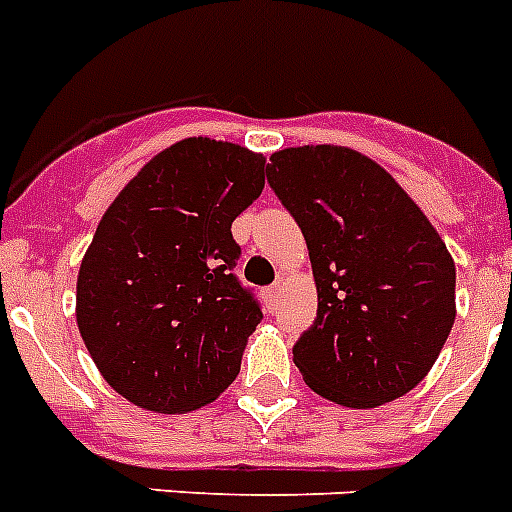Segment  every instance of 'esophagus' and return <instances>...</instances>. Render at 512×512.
Returning <instances> with one entry per match:
<instances>
[{
    "instance_id": "esophagus-1",
    "label": "esophagus",
    "mask_w": 512,
    "mask_h": 512,
    "mask_svg": "<svg viewBox=\"0 0 512 512\" xmlns=\"http://www.w3.org/2000/svg\"><path fill=\"white\" fill-rule=\"evenodd\" d=\"M281 296H283V286L281 283H273V286H268V289H265V304H268L270 309L278 307Z\"/></svg>"
}]
</instances>
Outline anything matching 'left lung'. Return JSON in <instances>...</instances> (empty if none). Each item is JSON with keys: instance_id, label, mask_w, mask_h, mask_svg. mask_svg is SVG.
<instances>
[{"instance_id": "8db88e82", "label": "left lung", "mask_w": 512, "mask_h": 512, "mask_svg": "<svg viewBox=\"0 0 512 512\" xmlns=\"http://www.w3.org/2000/svg\"><path fill=\"white\" fill-rule=\"evenodd\" d=\"M268 184L309 249L315 325L294 364L317 395L377 409L427 377L455 320V263L422 208L343 145L270 156Z\"/></svg>"}]
</instances>
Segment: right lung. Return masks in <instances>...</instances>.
I'll return each mask as SVG.
<instances>
[{
  "label": "right lung",
  "instance_id": "1",
  "mask_svg": "<svg viewBox=\"0 0 512 512\" xmlns=\"http://www.w3.org/2000/svg\"><path fill=\"white\" fill-rule=\"evenodd\" d=\"M265 187V158L187 137L150 158L98 223L77 273V328L127 401L184 414L242 367L260 304L234 276V218Z\"/></svg>",
  "mask_w": 512,
  "mask_h": 512
}]
</instances>
